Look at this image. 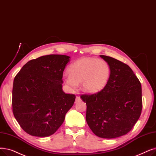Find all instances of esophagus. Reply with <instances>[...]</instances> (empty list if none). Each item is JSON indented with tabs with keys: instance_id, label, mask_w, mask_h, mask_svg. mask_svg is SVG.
I'll return each mask as SVG.
<instances>
[{
	"instance_id": "1",
	"label": "esophagus",
	"mask_w": 156,
	"mask_h": 156,
	"mask_svg": "<svg viewBox=\"0 0 156 156\" xmlns=\"http://www.w3.org/2000/svg\"><path fill=\"white\" fill-rule=\"evenodd\" d=\"M80 101H81L80 98V97H78V96H76V100H75V103H77L78 102H79Z\"/></svg>"
}]
</instances>
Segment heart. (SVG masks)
I'll return each mask as SVG.
<instances>
[{
    "label": "heart",
    "instance_id": "1",
    "mask_svg": "<svg viewBox=\"0 0 156 156\" xmlns=\"http://www.w3.org/2000/svg\"><path fill=\"white\" fill-rule=\"evenodd\" d=\"M68 73L62 80L71 90H76L78 83H82L83 91L94 94L102 90L107 84L110 68L103 59L85 57L73 62L69 67Z\"/></svg>",
    "mask_w": 156,
    "mask_h": 156
}]
</instances>
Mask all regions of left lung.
Instances as JSON below:
<instances>
[{
  "label": "left lung",
  "mask_w": 156,
  "mask_h": 156,
  "mask_svg": "<svg viewBox=\"0 0 156 156\" xmlns=\"http://www.w3.org/2000/svg\"><path fill=\"white\" fill-rule=\"evenodd\" d=\"M108 62L110 75L104 89L94 94L82 95L86 103V121L96 136L115 138L129 132L142 109L141 85L128 65L100 55Z\"/></svg>",
  "instance_id": "8db88e82"
}]
</instances>
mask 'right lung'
<instances>
[{"instance_id":"1","label":"right lung","mask_w":156,"mask_h":156,"mask_svg":"<svg viewBox=\"0 0 156 156\" xmlns=\"http://www.w3.org/2000/svg\"><path fill=\"white\" fill-rule=\"evenodd\" d=\"M70 57L48 55L30 60L13 82L12 106L14 116L30 135L46 137L64 122L76 96L62 90V75Z\"/></svg>"}]
</instances>
